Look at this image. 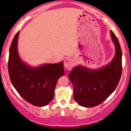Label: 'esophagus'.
<instances>
[{
  "instance_id": "esophagus-1",
  "label": "esophagus",
  "mask_w": 131,
  "mask_h": 131,
  "mask_svg": "<svg viewBox=\"0 0 131 131\" xmlns=\"http://www.w3.org/2000/svg\"><path fill=\"white\" fill-rule=\"evenodd\" d=\"M64 66L68 70H72L73 67V60L72 59H70V58H67V59H65V60L64 61Z\"/></svg>"
}]
</instances>
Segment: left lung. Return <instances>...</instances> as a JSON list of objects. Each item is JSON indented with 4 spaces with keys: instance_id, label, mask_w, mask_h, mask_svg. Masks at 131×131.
Listing matches in <instances>:
<instances>
[{
    "instance_id": "1",
    "label": "left lung",
    "mask_w": 131,
    "mask_h": 131,
    "mask_svg": "<svg viewBox=\"0 0 131 131\" xmlns=\"http://www.w3.org/2000/svg\"><path fill=\"white\" fill-rule=\"evenodd\" d=\"M116 53L109 64L100 70L75 67L68 77L73 84V98L84 107H94L103 102L115 91L122 75V50L118 39L110 31Z\"/></svg>"
}]
</instances>
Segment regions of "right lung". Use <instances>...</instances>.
Here are the masks:
<instances>
[{
    "instance_id": "1",
    "label": "right lung",
    "mask_w": 131,
    "mask_h": 131,
    "mask_svg": "<svg viewBox=\"0 0 131 131\" xmlns=\"http://www.w3.org/2000/svg\"><path fill=\"white\" fill-rule=\"evenodd\" d=\"M18 35L19 31L9 49L8 72L10 82L26 101L34 106H46L53 99L58 80L64 75L63 63L43 64L38 68L26 65L18 53Z\"/></svg>"
}]
</instances>
